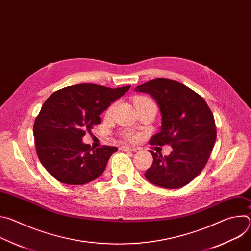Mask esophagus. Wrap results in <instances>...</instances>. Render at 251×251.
Wrapping results in <instances>:
<instances>
[{
    "mask_svg": "<svg viewBox=\"0 0 251 251\" xmlns=\"http://www.w3.org/2000/svg\"><path fill=\"white\" fill-rule=\"evenodd\" d=\"M120 149H121L122 151H136V150H137V148H135V147H130V146H127V145L121 146Z\"/></svg>",
    "mask_w": 251,
    "mask_h": 251,
    "instance_id": "esophagus-1",
    "label": "esophagus"
}]
</instances>
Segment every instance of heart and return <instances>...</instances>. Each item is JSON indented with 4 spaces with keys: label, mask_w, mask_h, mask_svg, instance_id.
<instances>
[{
    "label": "heart",
    "mask_w": 251,
    "mask_h": 251,
    "mask_svg": "<svg viewBox=\"0 0 251 251\" xmlns=\"http://www.w3.org/2000/svg\"><path fill=\"white\" fill-rule=\"evenodd\" d=\"M153 101L151 100V99H149L148 97H145V96H138V97H136L135 98V100H134V103L135 104H138V103H152ZM154 103V102H153ZM112 109H113V106H110L109 108H108V110H107V114H109L111 111H112ZM123 137L126 139V140H128V141H134L136 138H137V135L135 134V133H133L132 131H125L124 133H123Z\"/></svg>",
    "instance_id": "1"
}]
</instances>
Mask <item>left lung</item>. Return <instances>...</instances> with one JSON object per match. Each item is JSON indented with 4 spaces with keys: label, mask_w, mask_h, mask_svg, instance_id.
<instances>
[{
    "label": "left lung",
    "mask_w": 251,
    "mask_h": 251,
    "mask_svg": "<svg viewBox=\"0 0 251 251\" xmlns=\"http://www.w3.org/2000/svg\"><path fill=\"white\" fill-rule=\"evenodd\" d=\"M136 91L149 93L162 114L161 130L151 145H171L169 156L150 151L153 164L145 177L156 186L178 189L202 171L217 139L216 122L204 99L188 86L166 78L141 84Z\"/></svg>",
    "instance_id": "obj_1"
}]
</instances>
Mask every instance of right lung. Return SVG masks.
Here are the masks:
<instances>
[{"mask_svg":"<svg viewBox=\"0 0 251 251\" xmlns=\"http://www.w3.org/2000/svg\"><path fill=\"white\" fill-rule=\"evenodd\" d=\"M131 85L110 88L81 83L53 92L34 120L35 150L42 165L60 183L84 185L102 175L116 147L93 148L82 137L101 123L100 114Z\"/></svg>","mask_w":251,"mask_h":251,"instance_id":"obj_1","label":"right lung"}]
</instances>
